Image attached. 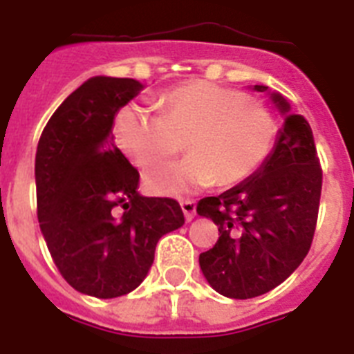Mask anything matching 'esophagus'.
I'll return each mask as SVG.
<instances>
[{
	"label": "esophagus",
	"instance_id": "34e87169",
	"mask_svg": "<svg viewBox=\"0 0 354 354\" xmlns=\"http://www.w3.org/2000/svg\"><path fill=\"white\" fill-rule=\"evenodd\" d=\"M182 205V210L185 214V219L187 221H192L196 216V201L194 200H182L180 201Z\"/></svg>",
	"mask_w": 354,
	"mask_h": 354
}]
</instances>
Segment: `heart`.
<instances>
[{"mask_svg": "<svg viewBox=\"0 0 354 354\" xmlns=\"http://www.w3.org/2000/svg\"><path fill=\"white\" fill-rule=\"evenodd\" d=\"M160 113L129 102L113 120L118 147L138 165H158L145 174L156 194L182 196L210 183L232 187L245 182L266 162L279 135L277 118L245 91L207 81H192L165 91Z\"/></svg>", "mask_w": 354, "mask_h": 354, "instance_id": "obj_1", "label": "heart"}]
</instances>
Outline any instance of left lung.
Masks as SVG:
<instances>
[{"mask_svg":"<svg viewBox=\"0 0 354 354\" xmlns=\"http://www.w3.org/2000/svg\"><path fill=\"white\" fill-rule=\"evenodd\" d=\"M272 99L284 126L270 158L248 180L203 198L196 209L219 230L216 245L200 254L201 272L230 299L263 295L286 281L310 252L319 218L322 167L311 127L284 97Z\"/></svg>","mask_w":354,"mask_h":354,"instance_id":"obj_1","label":"left lung"}]
</instances>
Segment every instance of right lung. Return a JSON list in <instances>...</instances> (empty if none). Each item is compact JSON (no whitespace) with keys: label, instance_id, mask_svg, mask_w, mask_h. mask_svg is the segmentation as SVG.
I'll use <instances>...</instances> for the list:
<instances>
[{"label":"right lung","instance_id":"right-lung-1","mask_svg":"<svg viewBox=\"0 0 354 354\" xmlns=\"http://www.w3.org/2000/svg\"><path fill=\"white\" fill-rule=\"evenodd\" d=\"M142 88L135 79H88L50 117L35 153L50 255L71 288L97 299L133 292L160 237L185 223L176 200L136 192L140 174L113 142V118Z\"/></svg>","mask_w":354,"mask_h":354}]
</instances>
